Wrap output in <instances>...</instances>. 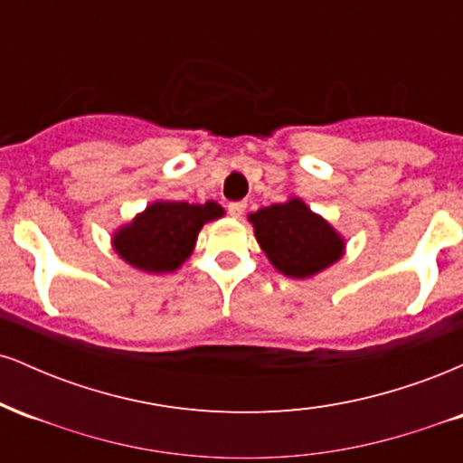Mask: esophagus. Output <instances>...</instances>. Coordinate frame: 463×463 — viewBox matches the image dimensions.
Listing matches in <instances>:
<instances>
[{"label": "esophagus", "instance_id": "obj_1", "mask_svg": "<svg viewBox=\"0 0 463 463\" xmlns=\"http://www.w3.org/2000/svg\"><path fill=\"white\" fill-rule=\"evenodd\" d=\"M228 213L235 217V220H239V217L246 213V202H232V204L228 206Z\"/></svg>", "mask_w": 463, "mask_h": 463}]
</instances>
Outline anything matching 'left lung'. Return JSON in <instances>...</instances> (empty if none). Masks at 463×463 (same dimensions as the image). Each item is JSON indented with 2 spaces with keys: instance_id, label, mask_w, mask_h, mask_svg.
Instances as JSON below:
<instances>
[{
  "instance_id": "obj_1",
  "label": "left lung",
  "mask_w": 463,
  "mask_h": 463,
  "mask_svg": "<svg viewBox=\"0 0 463 463\" xmlns=\"http://www.w3.org/2000/svg\"><path fill=\"white\" fill-rule=\"evenodd\" d=\"M248 222L268 261L289 279H313L346 254L342 232L296 195L250 213Z\"/></svg>"
}]
</instances>
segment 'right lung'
I'll return each instance as SVG.
<instances>
[{
    "mask_svg": "<svg viewBox=\"0 0 463 463\" xmlns=\"http://www.w3.org/2000/svg\"><path fill=\"white\" fill-rule=\"evenodd\" d=\"M224 215L226 211L213 200L204 204L154 200L130 222L115 228L110 246L121 261L139 272H176L194 254L202 226Z\"/></svg>",
    "mask_w": 463,
    "mask_h": 463,
    "instance_id": "right-lung-1",
    "label": "right lung"
}]
</instances>
